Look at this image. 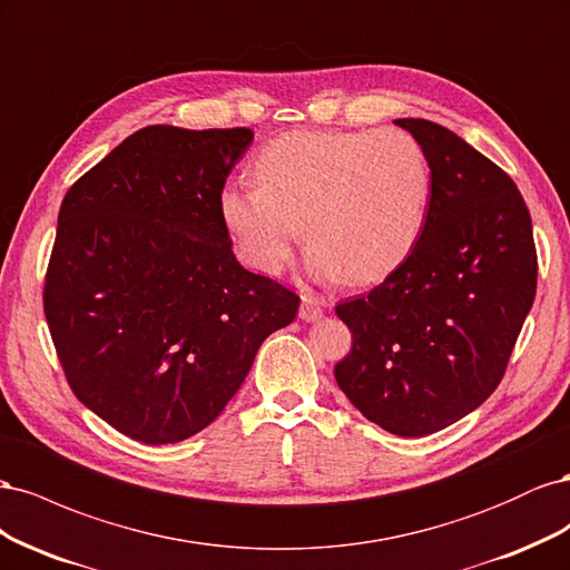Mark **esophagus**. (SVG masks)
I'll return each instance as SVG.
<instances>
[{
  "mask_svg": "<svg viewBox=\"0 0 570 570\" xmlns=\"http://www.w3.org/2000/svg\"><path fill=\"white\" fill-rule=\"evenodd\" d=\"M323 316V299H318V297H304L302 299V306H299V318L302 321H318Z\"/></svg>",
  "mask_w": 570,
  "mask_h": 570,
  "instance_id": "obj_1",
  "label": "esophagus"
}]
</instances>
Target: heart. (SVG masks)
I'll return each instance as SVG.
<instances>
[{"label":"heart","mask_w":570,"mask_h":570,"mask_svg":"<svg viewBox=\"0 0 570 570\" xmlns=\"http://www.w3.org/2000/svg\"><path fill=\"white\" fill-rule=\"evenodd\" d=\"M256 183L220 189L218 212L239 256L266 275L289 264L302 230L318 283H375L419 243L433 174L406 130L287 132L254 159Z\"/></svg>","instance_id":"1"}]
</instances>
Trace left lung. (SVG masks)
Instances as JSON below:
<instances>
[{"label":"left lung","instance_id":"8db88e82","mask_svg":"<svg viewBox=\"0 0 570 570\" xmlns=\"http://www.w3.org/2000/svg\"><path fill=\"white\" fill-rule=\"evenodd\" d=\"M396 126L421 142L433 193L406 262L335 312L352 350L335 381L368 421L423 438L469 416L502 381L538 285L519 187L459 135L425 118Z\"/></svg>","mask_w":570,"mask_h":570}]
</instances>
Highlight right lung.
Instances as JSON below:
<instances>
[{
	"label": "right lung",
	"instance_id": "right-lung-1",
	"mask_svg": "<svg viewBox=\"0 0 570 570\" xmlns=\"http://www.w3.org/2000/svg\"><path fill=\"white\" fill-rule=\"evenodd\" d=\"M249 128L132 132L68 189L45 316L78 400L145 444L197 435L299 297L233 254L220 189Z\"/></svg>",
	"mask_w": 570,
	"mask_h": 570
}]
</instances>
